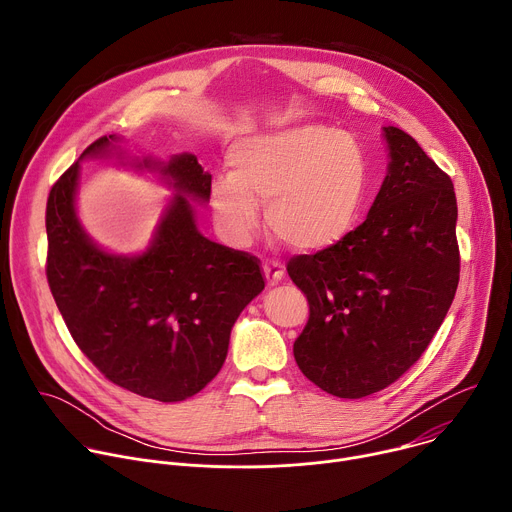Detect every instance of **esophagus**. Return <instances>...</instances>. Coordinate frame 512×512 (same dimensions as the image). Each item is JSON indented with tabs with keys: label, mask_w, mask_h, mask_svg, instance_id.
I'll return each instance as SVG.
<instances>
[{
	"label": "esophagus",
	"mask_w": 512,
	"mask_h": 512,
	"mask_svg": "<svg viewBox=\"0 0 512 512\" xmlns=\"http://www.w3.org/2000/svg\"><path fill=\"white\" fill-rule=\"evenodd\" d=\"M263 273H265L267 285H277L281 281V277H283V267L277 261H267L263 265Z\"/></svg>",
	"instance_id": "34e87169"
}]
</instances>
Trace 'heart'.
Returning a JSON list of instances; mask_svg holds the SVG:
<instances>
[{
  "label": "heart",
  "instance_id": "1",
  "mask_svg": "<svg viewBox=\"0 0 512 512\" xmlns=\"http://www.w3.org/2000/svg\"><path fill=\"white\" fill-rule=\"evenodd\" d=\"M231 176L216 180L210 204L218 227L245 243L267 204V227L294 253H320L356 227L367 160L358 143L324 125H300L243 137L229 150Z\"/></svg>",
  "mask_w": 512,
  "mask_h": 512
}]
</instances>
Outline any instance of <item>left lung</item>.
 <instances>
[{
  "mask_svg": "<svg viewBox=\"0 0 512 512\" xmlns=\"http://www.w3.org/2000/svg\"><path fill=\"white\" fill-rule=\"evenodd\" d=\"M367 221L332 249L289 259L310 318L294 356L322 391L360 399L395 383L440 330L460 279L450 176L399 127Z\"/></svg>",
  "mask_w": 512,
  "mask_h": 512,
  "instance_id": "8db88e82",
  "label": "left lung"
}]
</instances>
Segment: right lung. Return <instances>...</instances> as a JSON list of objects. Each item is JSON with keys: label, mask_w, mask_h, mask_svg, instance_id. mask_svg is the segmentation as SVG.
<instances>
[{"label": "right lung", "mask_w": 512, "mask_h": 512, "mask_svg": "<svg viewBox=\"0 0 512 512\" xmlns=\"http://www.w3.org/2000/svg\"><path fill=\"white\" fill-rule=\"evenodd\" d=\"M121 141L103 135L81 159L115 157L160 173L179 192L151 247L115 256L84 233L75 162L48 196L46 277L70 336L111 383L164 403L184 401L223 369L239 314L265 287L263 271L257 257L196 229L188 198L208 202L212 182L196 156L127 158Z\"/></svg>", "instance_id": "1"}]
</instances>
